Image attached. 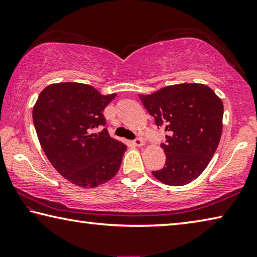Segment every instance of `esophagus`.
Listing matches in <instances>:
<instances>
[{
	"instance_id": "esophagus-1",
	"label": "esophagus",
	"mask_w": 257,
	"mask_h": 257,
	"mask_svg": "<svg viewBox=\"0 0 257 257\" xmlns=\"http://www.w3.org/2000/svg\"><path fill=\"white\" fill-rule=\"evenodd\" d=\"M132 144L134 145V147H142V145L144 144V142L142 141L141 139H136V140L132 141Z\"/></svg>"
}]
</instances>
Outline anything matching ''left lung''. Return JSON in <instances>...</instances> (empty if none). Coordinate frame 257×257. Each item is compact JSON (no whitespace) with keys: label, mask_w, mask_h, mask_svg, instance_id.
<instances>
[{"label":"left lung","mask_w":257,"mask_h":257,"mask_svg":"<svg viewBox=\"0 0 257 257\" xmlns=\"http://www.w3.org/2000/svg\"><path fill=\"white\" fill-rule=\"evenodd\" d=\"M166 143V163L152 174L168 186H185L200 177L219 144L223 130L221 99L204 84L183 83L165 86L151 94H139Z\"/></svg>","instance_id":"1"}]
</instances>
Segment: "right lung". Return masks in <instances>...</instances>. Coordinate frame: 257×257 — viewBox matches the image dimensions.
Segmentation results:
<instances>
[{"label":"right lung","mask_w":257,"mask_h":257,"mask_svg":"<svg viewBox=\"0 0 257 257\" xmlns=\"http://www.w3.org/2000/svg\"><path fill=\"white\" fill-rule=\"evenodd\" d=\"M116 93L101 94L82 83L51 84L33 107L38 140L53 167L82 188H94L115 177L127 145L109 136L102 114Z\"/></svg>","instance_id":"add662e5"}]
</instances>
